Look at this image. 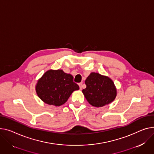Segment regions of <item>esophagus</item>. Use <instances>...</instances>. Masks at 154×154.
I'll list each match as a JSON object with an SVG mask.
<instances>
[{
    "label": "esophagus",
    "instance_id": "1",
    "mask_svg": "<svg viewBox=\"0 0 154 154\" xmlns=\"http://www.w3.org/2000/svg\"><path fill=\"white\" fill-rule=\"evenodd\" d=\"M79 85L80 89V90H82V82L79 83Z\"/></svg>",
    "mask_w": 154,
    "mask_h": 154
}]
</instances>
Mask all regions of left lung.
Returning a JSON list of instances; mask_svg holds the SVG:
<instances>
[{
  "label": "left lung",
  "instance_id": "obj_1",
  "mask_svg": "<svg viewBox=\"0 0 154 154\" xmlns=\"http://www.w3.org/2000/svg\"><path fill=\"white\" fill-rule=\"evenodd\" d=\"M87 87L82 90L88 103L93 106L101 107L113 101L116 97V88L108 77L91 72L85 81Z\"/></svg>",
  "mask_w": 154,
  "mask_h": 154
}]
</instances>
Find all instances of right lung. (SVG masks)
Wrapping results in <instances>:
<instances>
[{"label": "right lung", "mask_w": 154, "mask_h": 154, "mask_svg": "<svg viewBox=\"0 0 154 154\" xmlns=\"http://www.w3.org/2000/svg\"><path fill=\"white\" fill-rule=\"evenodd\" d=\"M79 89L74 77L63 70H49L38 80L36 91L45 103L59 106L64 104L75 90Z\"/></svg>", "instance_id": "1"}]
</instances>
